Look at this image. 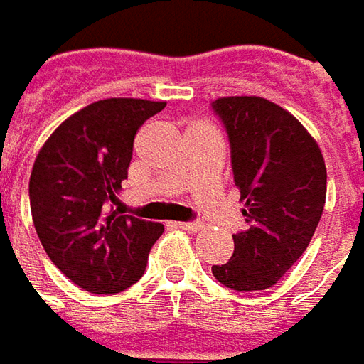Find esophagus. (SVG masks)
I'll list each match as a JSON object with an SVG mask.
<instances>
[{
	"mask_svg": "<svg viewBox=\"0 0 364 364\" xmlns=\"http://www.w3.org/2000/svg\"><path fill=\"white\" fill-rule=\"evenodd\" d=\"M178 227H180L182 231H188V232L203 231V223H178Z\"/></svg>",
	"mask_w": 364,
	"mask_h": 364,
	"instance_id": "1",
	"label": "esophagus"
}]
</instances>
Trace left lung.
<instances>
[{
    "mask_svg": "<svg viewBox=\"0 0 364 364\" xmlns=\"http://www.w3.org/2000/svg\"><path fill=\"white\" fill-rule=\"evenodd\" d=\"M213 109L231 141L235 186L247 231L213 275L237 291L275 286L314 237L326 203V164L316 139L263 97H220Z\"/></svg>",
    "mask_w": 364,
    "mask_h": 364,
    "instance_id": "left-lung-1",
    "label": "left lung"
}]
</instances>
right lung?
Returning a JSON list of instances; mask_svg holds the SVG:
<instances>
[{
	"instance_id": "1",
	"label": "right lung",
	"mask_w": 364,
	"mask_h": 364,
	"mask_svg": "<svg viewBox=\"0 0 364 364\" xmlns=\"http://www.w3.org/2000/svg\"><path fill=\"white\" fill-rule=\"evenodd\" d=\"M164 101L103 99L64 119L36 156L30 208L40 243L52 263L91 294H119L147 265L161 223L121 215L133 139Z\"/></svg>"
}]
</instances>
